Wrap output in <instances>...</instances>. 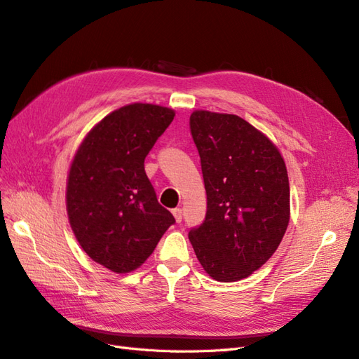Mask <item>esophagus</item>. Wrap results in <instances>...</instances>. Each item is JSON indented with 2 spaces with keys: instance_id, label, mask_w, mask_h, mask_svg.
<instances>
[{
  "instance_id": "obj_1",
  "label": "esophagus",
  "mask_w": 359,
  "mask_h": 359,
  "mask_svg": "<svg viewBox=\"0 0 359 359\" xmlns=\"http://www.w3.org/2000/svg\"><path fill=\"white\" fill-rule=\"evenodd\" d=\"M172 214H173V217H175L177 223H181V220H182V210H181V208H175V210H172Z\"/></svg>"
}]
</instances>
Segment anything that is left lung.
Instances as JSON below:
<instances>
[{
    "instance_id": "obj_1",
    "label": "left lung",
    "mask_w": 359,
    "mask_h": 359,
    "mask_svg": "<svg viewBox=\"0 0 359 359\" xmlns=\"http://www.w3.org/2000/svg\"><path fill=\"white\" fill-rule=\"evenodd\" d=\"M190 130L206 190L205 222L189 232L206 274L231 283L274 255L290 219L283 156L268 136L232 114L194 111Z\"/></svg>"
}]
</instances>
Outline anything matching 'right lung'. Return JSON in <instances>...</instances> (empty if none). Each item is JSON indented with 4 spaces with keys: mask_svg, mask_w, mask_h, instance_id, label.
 <instances>
[{
    "mask_svg": "<svg viewBox=\"0 0 359 359\" xmlns=\"http://www.w3.org/2000/svg\"><path fill=\"white\" fill-rule=\"evenodd\" d=\"M173 116L170 107L151 103L119 107L86 133L72 160L66 189L72 231L94 262L116 274L142 265L175 223L144 168Z\"/></svg>",
    "mask_w": 359,
    "mask_h": 359,
    "instance_id": "1",
    "label": "right lung"
}]
</instances>
